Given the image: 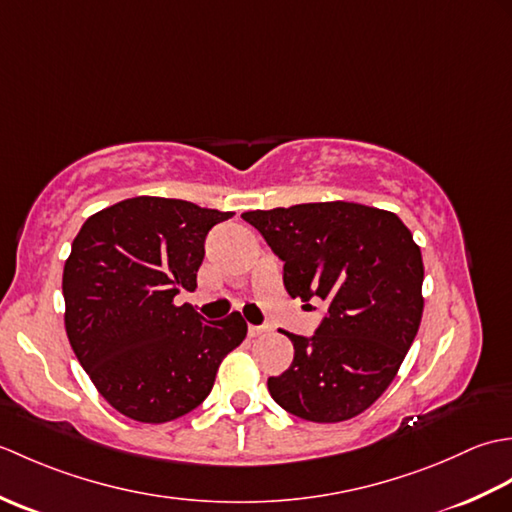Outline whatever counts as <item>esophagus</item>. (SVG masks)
<instances>
[{"label":"esophagus","mask_w":512,"mask_h":512,"mask_svg":"<svg viewBox=\"0 0 512 512\" xmlns=\"http://www.w3.org/2000/svg\"><path fill=\"white\" fill-rule=\"evenodd\" d=\"M264 332H266L264 325H248V336H250V339H255V336L264 334Z\"/></svg>","instance_id":"obj_1"}]
</instances>
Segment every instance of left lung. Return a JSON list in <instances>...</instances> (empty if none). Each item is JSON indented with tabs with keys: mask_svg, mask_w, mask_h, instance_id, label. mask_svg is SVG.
Masks as SVG:
<instances>
[{
	"mask_svg": "<svg viewBox=\"0 0 512 512\" xmlns=\"http://www.w3.org/2000/svg\"><path fill=\"white\" fill-rule=\"evenodd\" d=\"M275 255L284 286L301 301L319 297L328 312L312 339L286 332L292 365L268 378L279 407L310 422H343L383 396L416 339L422 255L391 211L358 202H310L248 211Z\"/></svg>",
	"mask_w": 512,
	"mask_h": 512,
	"instance_id": "left-lung-1",
	"label": "left lung"
}]
</instances>
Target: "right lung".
<instances>
[{"label":"right lung","mask_w":512,"mask_h":512,"mask_svg":"<svg viewBox=\"0 0 512 512\" xmlns=\"http://www.w3.org/2000/svg\"><path fill=\"white\" fill-rule=\"evenodd\" d=\"M231 211L138 195L90 215L63 266L65 332L99 394L123 416L160 424L209 396L217 367L246 339L231 312L204 321L195 290L206 233Z\"/></svg>","instance_id":"1"}]
</instances>
